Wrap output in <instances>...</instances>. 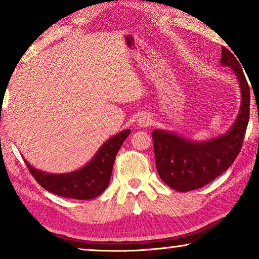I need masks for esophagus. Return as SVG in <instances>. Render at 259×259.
<instances>
[{
  "label": "esophagus",
  "mask_w": 259,
  "mask_h": 259,
  "mask_svg": "<svg viewBox=\"0 0 259 259\" xmlns=\"http://www.w3.org/2000/svg\"><path fill=\"white\" fill-rule=\"evenodd\" d=\"M150 122H151L150 116H148L147 114H145V113L144 114H140L137 119V123L139 127H146L147 125H150Z\"/></svg>",
  "instance_id": "obj_1"
}]
</instances>
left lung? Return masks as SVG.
Wrapping results in <instances>:
<instances>
[{"label":"left lung","mask_w":259,"mask_h":259,"mask_svg":"<svg viewBox=\"0 0 259 259\" xmlns=\"http://www.w3.org/2000/svg\"><path fill=\"white\" fill-rule=\"evenodd\" d=\"M240 61L222 48L221 63L236 74L240 88V108L233 125L224 134L205 141H194L175 132H152L155 166L162 182L179 192L203 187L225 172L242 148L250 116V90Z\"/></svg>","instance_id":"1"}]
</instances>
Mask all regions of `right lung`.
<instances>
[{"instance_id": "right-lung-1", "label": "right lung", "mask_w": 259, "mask_h": 259, "mask_svg": "<svg viewBox=\"0 0 259 259\" xmlns=\"http://www.w3.org/2000/svg\"><path fill=\"white\" fill-rule=\"evenodd\" d=\"M130 133L131 130H125L109 138L91 161L73 172L48 173L33 167L26 159L24 162L31 176L48 192L79 200L93 199L107 189L116 153Z\"/></svg>"}]
</instances>
